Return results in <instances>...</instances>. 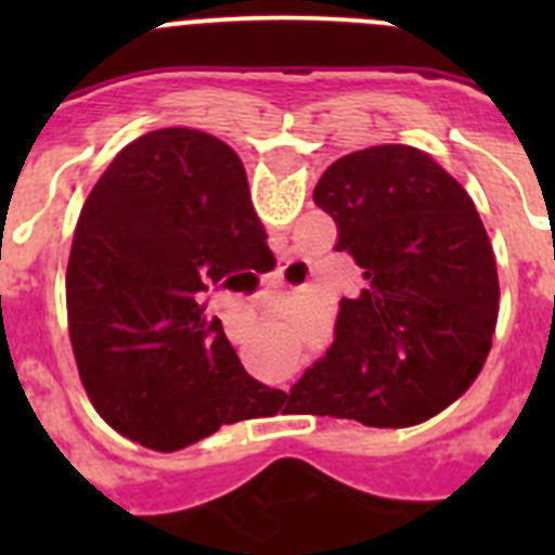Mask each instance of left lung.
<instances>
[{"label":"left lung","mask_w":555,"mask_h":555,"mask_svg":"<svg viewBox=\"0 0 555 555\" xmlns=\"http://www.w3.org/2000/svg\"><path fill=\"white\" fill-rule=\"evenodd\" d=\"M313 203L366 286L338 302L333 345L288 400L372 428L439 414L478 377L498 322L494 253L473 199L425 152L384 144L327 166Z\"/></svg>","instance_id":"1"}]
</instances>
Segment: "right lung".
<instances>
[{
	"mask_svg": "<svg viewBox=\"0 0 555 555\" xmlns=\"http://www.w3.org/2000/svg\"><path fill=\"white\" fill-rule=\"evenodd\" d=\"M267 249L247 171L224 141L166 127L113 158L66 269L77 370L111 428L171 453L272 414L283 391L247 375L203 302Z\"/></svg>",
	"mask_w": 555,
	"mask_h": 555,
	"instance_id": "obj_1",
	"label": "right lung"
}]
</instances>
